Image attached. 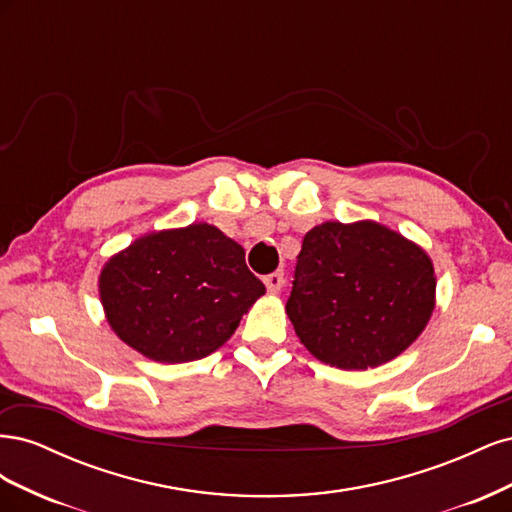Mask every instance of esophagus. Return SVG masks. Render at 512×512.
Wrapping results in <instances>:
<instances>
[{
  "mask_svg": "<svg viewBox=\"0 0 512 512\" xmlns=\"http://www.w3.org/2000/svg\"><path fill=\"white\" fill-rule=\"evenodd\" d=\"M262 282H265L269 292H280L282 284H284V273L282 271H273V273L262 277Z\"/></svg>",
  "mask_w": 512,
  "mask_h": 512,
  "instance_id": "obj_1",
  "label": "esophagus"
}]
</instances>
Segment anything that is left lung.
Segmentation results:
<instances>
[{"label":"left lung","mask_w":512,"mask_h":512,"mask_svg":"<svg viewBox=\"0 0 512 512\" xmlns=\"http://www.w3.org/2000/svg\"><path fill=\"white\" fill-rule=\"evenodd\" d=\"M433 292V265L418 245L376 222H324L303 237L286 314L316 359L367 369L421 335Z\"/></svg>","instance_id":"1"}]
</instances>
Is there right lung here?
I'll use <instances>...</instances> for the list:
<instances>
[{
	"mask_svg": "<svg viewBox=\"0 0 512 512\" xmlns=\"http://www.w3.org/2000/svg\"><path fill=\"white\" fill-rule=\"evenodd\" d=\"M265 294L239 243L209 224L153 232L106 262L100 299L113 331L158 363L218 350Z\"/></svg>",
	"mask_w": 512,
	"mask_h": 512,
	"instance_id": "add662e5",
	"label": "right lung"
}]
</instances>
